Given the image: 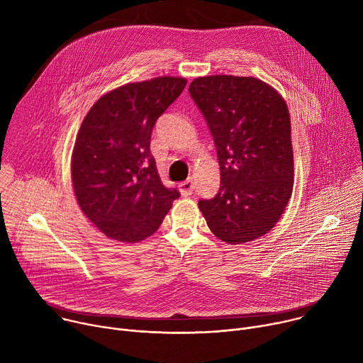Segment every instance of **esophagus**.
Listing matches in <instances>:
<instances>
[{"mask_svg":"<svg viewBox=\"0 0 363 363\" xmlns=\"http://www.w3.org/2000/svg\"><path fill=\"white\" fill-rule=\"evenodd\" d=\"M194 189H195V185H194L192 178H189V179H186V181H184V182L179 184V191H181V194H182L184 196L191 195V194L194 192Z\"/></svg>","mask_w":363,"mask_h":363,"instance_id":"obj_1","label":"esophagus"}]
</instances>
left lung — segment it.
<instances>
[{
	"label": "left lung",
	"instance_id": "obj_1",
	"mask_svg": "<svg viewBox=\"0 0 363 363\" xmlns=\"http://www.w3.org/2000/svg\"><path fill=\"white\" fill-rule=\"evenodd\" d=\"M217 147L220 189L198 206L223 241L241 244L267 234L293 191L290 115L283 97L254 77L208 76L189 84Z\"/></svg>",
	"mask_w": 363,
	"mask_h": 363
}]
</instances>
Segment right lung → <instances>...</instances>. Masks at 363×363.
Instances as JSON below:
<instances>
[{"label": "right lung", "instance_id": "add662e5", "mask_svg": "<svg viewBox=\"0 0 363 363\" xmlns=\"http://www.w3.org/2000/svg\"><path fill=\"white\" fill-rule=\"evenodd\" d=\"M185 84L182 77L125 84L101 96L80 126L72 160L74 194L84 216L109 238L145 240L181 195L162 184L150 136Z\"/></svg>", "mask_w": 363, "mask_h": 363}]
</instances>
